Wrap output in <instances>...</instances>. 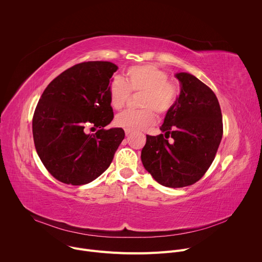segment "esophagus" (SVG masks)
Here are the masks:
<instances>
[{
    "label": "esophagus",
    "mask_w": 262,
    "mask_h": 262,
    "mask_svg": "<svg viewBox=\"0 0 262 262\" xmlns=\"http://www.w3.org/2000/svg\"><path fill=\"white\" fill-rule=\"evenodd\" d=\"M132 134V132H129V130H125V136H128V135H130Z\"/></svg>",
    "instance_id": "obj_1"
}]
</instances>
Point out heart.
<instances>
[{
	"label": "heart",
	"mask_w": 262,
	"mask_h": 262,
	"mask_svg": "<svg viewBox=\"0 0 262 262\" xmlns=\"http://www.w3.org/2000/svg\"><path fill=\"white\" fill-rule=\"evenodd\" d=\"M168 74L159 67L150 64L129 67L125 72V82L114 78L110 83L108 94L111 105L120 110L125 105L129 91L142 92L140 111H125L120 113L115 123L129 130H143L157 121L155 111L164 115L174 106L178 97L177 86L167 81Z\"/></svg>",
	"instance_id": "1"
}]
</instances>
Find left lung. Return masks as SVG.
Segmentation results:
<instances>
[{"instance_id":"8db88e82","label":"left lung","mask_w":262,"mask_h":262,"mask_svg":"<svg viewBox=\"0 0 262 262\" xmlns=\"http://www.w3.org/2000/svg\"><path fill=\"white\" fill-rule=\"evenodd\" d=\"M175 78L180 92L160 127L165 134L147 135L141 152L146 171L174 189L191 185L205 174L223 136L221 107L212 90L188 72H177Z\"/></svg>"}]
</instances>
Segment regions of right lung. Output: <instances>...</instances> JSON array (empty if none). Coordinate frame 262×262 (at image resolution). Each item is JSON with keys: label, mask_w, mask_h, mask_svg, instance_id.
<instances>
[{"label": "right lung", "mask_w": 262, "mask_h": 262, "mask_svg": "<svg viewBox=\"0 0 262 262\" xmlns=\"http://www.w3.org/2000/svg\"><path fill=\"white\" fill-rule=\"evenodd\" d=\"M117 69L107 61L74 65L49 84L37 103L32 123L35 148L59 181L89 183L113 161L125 136L121 127L104 129L114 118L108 87ZM88 125L99 130L86 134Z\"/></svg>", "instance_id": "right-lung-1"}]
</instances>
